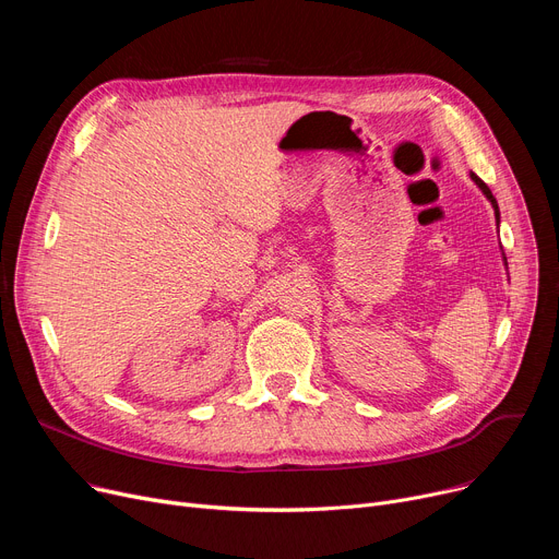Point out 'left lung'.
I'll return each mask as SVG.
<instances>
[{
  "label": "left lung",
  "mask_w": 559,
  "mask_h": 559,
  "mask_svg": "<svg viewBox=\"0 0 559 559\" xmlns=\"http://www.w3.org/2000/svg\"><path fill=\"white\" fill-rule=\"evenodd\" d=\"M472 179H474V183L483 190V194L491 201V209H493V215H496V226H498V222H501V213H498V203H496V199H493V194H491V190L487 188V183L483 181V179H478V176L476 174H472ZM508 264V262H506Z\"/></svg>",
  "instance_id": "1"
}]
</instances>
